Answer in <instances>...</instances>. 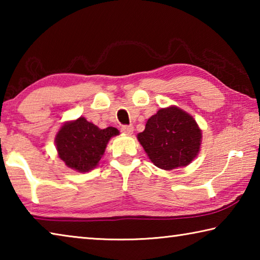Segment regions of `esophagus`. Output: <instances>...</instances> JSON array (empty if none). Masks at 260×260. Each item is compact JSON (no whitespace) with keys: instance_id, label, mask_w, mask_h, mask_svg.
<instances>
[{"instance_id":"esophagus-1","label":"esophagus","mask_w":260,"mask_h":260,"mask_svg":"<svg viewBox=\"0 0 260 260\" xmlns=\"http://www.w3.org/2000/svg\"><path fill=\"white\" fill-rule=\"evenodd\" d=\"M133 131H134V127L132 126V125L121 126V132H122V133L127 134V135H131L132 133H133Z\"/></svg>"}]
</instances>
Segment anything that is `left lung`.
Returning <instances> with one entry per match:
<instances>
[{
  "label": "left lung",
  "mask_w": 260,
  "mask_h": 260,
  "mask_svg": "<svg viewBox=\"0 0 260 260\" xmlns=\"http://www.w3.org/2000/svg\"><path fill=\"white\" fill-rule=\"evenodd\" d=\"M138 139L153 164L170 171L190 164L200 151L202 134L190 114L170 107L149 118Z\"/></svg>",
  "instance_id": "8db88e82"
}]
</instances>
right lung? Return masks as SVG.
<instances>
[{"instance_id": "add662e5", "label": "right lung", "mask_w": 260, "mask_h": 260, "mask_svg": "<svg viewBox=\"0 0 260 260\" xmlns=\"http://www.w3.org/2000/svg\"><path fill=\"white\" fill-rule=\"evenodd\" d=\"M118 134L119 131L114 127L100 129L80 117L61 126L55 142L65 164L79 172H88L99 164L109 140Z\"/></svg>"}]
</instances>
